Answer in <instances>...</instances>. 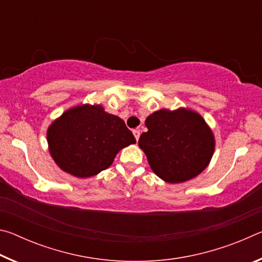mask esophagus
<instances>
[{
  "label": "esophagus",
  "mask_w": 262,
  "mask_h": 262,
  "mask_svg": "<svg viewBox=\"0 0 262 262\" xmlns=\"http://www.w3.org/2000/svg\"><path fill=\"white\" fill-rule=\"evenodd\" d=\"M133 134H134V136H135V139H136V141H139V139H140V129H134L133 130Z\"/></svg>",
  "instance_id": "obj_1"
}]
</instances>
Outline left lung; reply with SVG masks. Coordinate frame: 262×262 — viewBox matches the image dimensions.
I'll list each match as a JSON object with an SVG mask.
<instances>
[{"instance_id": "8db88e82", "label": "left lung", "mask_w": 262, "mask_h": 262, "mask_svg": "<svg viewBox=\"0 0 262 262\" xmlns=\"http://www.w3.org/2000/svg\"><path fill=\"white\" fill-rule=\"evenodd\" d=\"M148 132L139 145L150 167L170 184L184 183L208 166L215 149L210 128L200 114L190 110H159L145 120Z\"/></svg>"}]
</instances>
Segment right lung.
I'll use <instances>...</instances> for the list:
<instances>
[{
    "instance_id": "add662e5",
    "label": "right lung",
    "mask_w": 262,
    "mask_h": 262,
    "mask_svg": "<svg viewBox=\"0 0 262 262\" xmlns=\"http://www.w3.org/2000/svg\"><path fill=\"white\" fill-rule=\"evenodd\" d=\"M47 142L61 170L88 178L106 170L119 150L136 140L117 115L105 112L100 105H81L66 111L52 123Z\"/></svg>"
}]
</instances>
